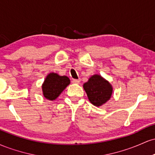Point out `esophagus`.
<instances>
[{
	"label": "esophagus",
	"instance_id": "esophagus-1",
	"mask_svg": "<svg viewBox=\"0 0 155 155\" xmlns=\"http://www.w3.org/2000/svg\"><path fill=\"white\" fill-rule=\"evenodd\" d=\"M73 83H74V84H80V81H81V80L80 79H73Z\"/></svg>",
	"mask_w": 155,
	"mask_h": 155
}]
</instances>
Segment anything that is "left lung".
<instances>
[{
  "instance_id": "8db88e82",
  "label": "left lung",
  "mask_w": 155,
  "mask_h": 155,
  "mask_svg": "<svg viewBox=\"0 0 155 155\" xmlns=\"http://www.w3.org/2000/svg\"><path fill=\"white\" fill-rule=\"evenodd\" d=\"M83 87L90 102L97 107L109 101L113 93V87L109 81L98 74L92 75L84 84Z\"/></svg>"
}]
</instances>
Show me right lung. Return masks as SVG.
<instances>
[{
  "instance_id": "add662e5",
  "label": "right lung",
  "mask_w": 155,
  "mask_h": 155,
  "mask_svg": "<svg viewBox=\"0 0 155 155\" xmlns=\"http://www.w3.org/2000/svg\"><path fill=\"white\" fill-rule=\"evenodd\" d=\"M70 83L71 81L68 76H60L57 73H49L41 86L44 97L49 101L55 100Z\"/></svg>"
}]
</instances>
